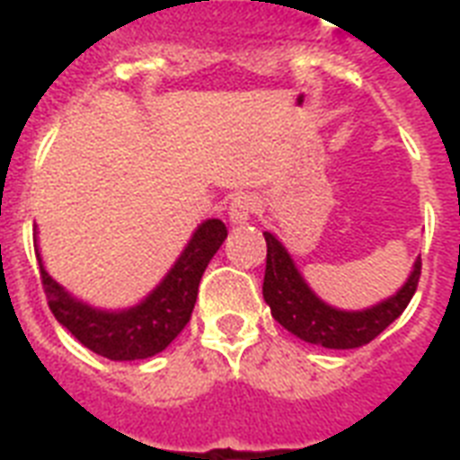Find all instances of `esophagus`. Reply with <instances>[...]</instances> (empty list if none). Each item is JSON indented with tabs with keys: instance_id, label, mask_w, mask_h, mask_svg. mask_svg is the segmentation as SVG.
<instances>
[{
	"instance_id": "esophagus-1",
	"label": "esophagus",
	"mask_w": 460,
	"mask_h": 460,
	"mask_svg": "<svg viewBox=\"0 0 460 460\" xmlns=\"http://www.w3.org/2000/svg\"><path fill=\"white\" fill-rule=\"evenodd\" d=\"M252 209H255V198H252V195H236V198L229 202V222L234 224V226H241V224H245L251 219Z\"/></svg>"
}]
</instances>
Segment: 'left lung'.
Instances as JSON below:
<instances>
[{"mask_svg": "<svg viewBox=\"0 0 460 460\" xmlns=\"http://www.w3.org/2000/svg\"><path fill=\"white\" fill-rule=\"evenodd\" d=\"M267 270L262 296L272 310V317L281 327L307 343L324 349H358L379 336L413 298L420 279V258L415 260L413 272L394 296L365 310H341L324 303L307 287L298 272L294 258L288 255L279 238L265 231Z\"/></svg>", "mask_w": 460, "mask_h": 460, "instance_id": "8db88e82", "label": "left lung"}]
</instances>
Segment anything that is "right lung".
<instances>
[{"label":"right lung","mask_w":460,"mask_h":460,"mask_svg":"<svg viewBox=\"0 0 460 460\" xmlns=\"http://www.w3.org/2000/svg\"><path fill=\"white\" fill-rule=\"evenodd\" d=\"M226 238L219 219H205L181 251L164 279L140 303L124 310H102L75 298L54 281L42 265L40 279L45 287L49 310L61 327H66L93 353L110 360H143L164 350L190 320L202 272Z\"/></svg>","instance_id":"right-lung-1"}]
</instances>
